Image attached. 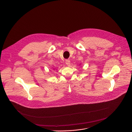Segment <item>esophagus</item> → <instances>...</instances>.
<instances>
[{"instance_id": "esophagus-1", "label": "esophagus", "mask_w": 132, "mask_h": 132, "mask_svg": "<svg viewBox=\"0 0 132 132\" xmlns=\"http://www.w3.org/2000/svg\"><path fill=\"white\" fill-rule=\"evenodd\" d=\"M66 64L67 66H70V61L69 60H66Z\"/></svg>"}]
</instances>
